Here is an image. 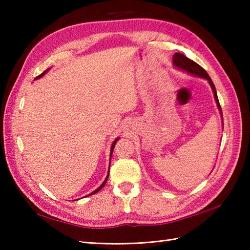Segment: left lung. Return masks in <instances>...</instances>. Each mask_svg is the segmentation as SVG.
<instances>
[{"mask_svg":"<svg viewBox=\"0 0 250 250\" xmlns=\"http://www.w3.org/2000/svg\"><path fill=\"white\" fill-rule=\"evenodd\" d=\"M173 64L174 66H176L177 68H180V70H183L185 72H187L189 74H192L194 76H198L201 78H205L208 81L209 84L211 89H213V92H214V97H215V101L217 103V106H218V108L220 110V114L222 115V110L220 107V104H219V101H218V97H217V92H216V88H215V84L211 81L210 77L207 72L204 70L203 67L200 66L198 63H195L194 61L188 59L187 57L184 56L183 54H179V52H176L173 56ZM222 122H224V119H222Z\"/></svg>","mask_w":250,"mask_h":250,"instance_id":"left-lung-1","label":"left lung"}]
</instances>
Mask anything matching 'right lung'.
Listing matches in <instances>:
<instances>
[{
    "mask_svg": "<svg viewBox=\"0 0 250 250\" xmlns=\"http://www.w3.org/2000/svg\"><path fill=\"white\" fill-rule=\"evenodd\" d=\"M47 71H48V70H47ZM47 71H45V72H43V73H42L41 74V75H39V76H37L35 79H37V78H40V77H42V76H43L44 75V74L47 72ZM119 139H116L115 141H114V143H113V145H111V148H110V157H111V153H113V150H114V147H115V145H116V143H117V141H118ZM108 174H109V171H108ZM108 174H107V176H106V179L104 180V182H103V184L102 185H101L100 186V187L97 189V190H94L93 191V192L92 193H90V194H88V195H92V194H94V193H97V192H99V191L101 190V189H102L103 187H104V185L106 184V182H107V178H108Z\"/></svg>",
    "mask_w": 250,
    "mask_h": 250,
    "instance_id": "1",
    "label": "right lung"
}]
</instances>
